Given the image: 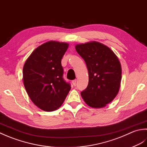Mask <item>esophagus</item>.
I'll list each match as a JSON object with an SVG mask.
<instances>
[{"instance_id": "esophagus-1", "label": "esophagus", "mask_w": 147, "mask_h": 147, "mask_svg": "<svg viewBox=\"0 0 147 147\" xmlns=\"http://www.w3.org/2000/svg\"><path fill=\"white\" fill-rule=\"evenodd\" d=\"M71 82H72L74 86H76V83H77V80L76 79H74V80H72V81H71Z\"/></svg>"}]
</instances>
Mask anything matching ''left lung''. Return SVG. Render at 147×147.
I'll return each instance as SVG.
<instances>
[{
	"label": "left lung",
	"mask_w": 147,
	"mask_h": 147,
	"mask_svg": "<svg viewBox=\"0 0 147 147\" xmlns=\"http://www.w3.org/2000/svg\"><path fill=\"white\" fill-rule=\"evenodd\" d=\"M76 49L89 73L88 85L81 96L89 107H105L119 91L122 69L118 58L109 47L97 42L78 44Z\"/></svg>",
	"instance_id": "obj_1"
}]
</instances>
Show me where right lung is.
I'll list each match as a JSON object with an SVG mask.
<instances>
[{
    "mask_svg": "<svg viewBox=\"0 0 147 147\" xmlns=\"http://www.w3.org/2000/svg\"><path fill=\"white\" fill-rule=\"evenodd\" d=\"M68 44L49 41L36 48L23 70L24 86L32 102L44 111L61 107L71 86L64 80L61 59Z\"/></svg>",
    "mask_w": 147,
    "mask_h": 147,
    "instance_id": "add662e5",
    "label": "right lung"
}]
</instances>
